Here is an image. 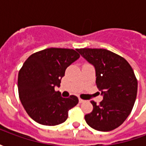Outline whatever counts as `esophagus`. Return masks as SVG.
Returning a JSON list of instances; mask_svg holds the SVG:
<instances>
[{"instance_id":"esophagus-1","label":"esophagus","mask_w":146,"mask_h":146,"mask_svg":"<svg viewBox=\"0 0 146 146\" xmlns=\"http://www.w3.org/2000/svg\"><path fill=\"white\" fill-rule=\"evenodd\" d=\"M84 100H83V99H81V98H79V102L80 103H83V102H84Z\"/></svg>"}]
</instances>
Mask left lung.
<instances>
[{
	"instance_id": "8db88e82",
	"label": "left lung",
	"mask_w": 146,
	"mask_h": 146,
	"mask_svg": "<svg viewBox=\"0 0 146 146\" xmlns=\"http://www.w3.org/2000/svg\"><path fill=\"white\" fill-rule=\"evenodd\" d=\"M76 51L95 69L96 85L103 100L84 116L91 127L110 131L122 124L135 104L138 81L127 61L118 54L102 48H80Z\"/></svg>"
}]
</instances>
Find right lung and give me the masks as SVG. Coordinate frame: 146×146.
<instances>
[{
    "mask_svg": "<svg viewBox=\"0 0 146 146\" xmlns=\"http://www.w3.org/2000/svg\"><path fill=\"white\" fill-rule=\"evenodd\" d=\"M77 51L51 48L31 54L18 76L19 98L28 115L40 124L55 126L65 122L68 111L78 103V98L62 97L54 87L60 86L65 71L77 60Z\"/></svg>",
    "mask_w": 146,
    "mask_h": 146,
    "instance_id": "1",
    "label": "right lung"
}]
</instances>
